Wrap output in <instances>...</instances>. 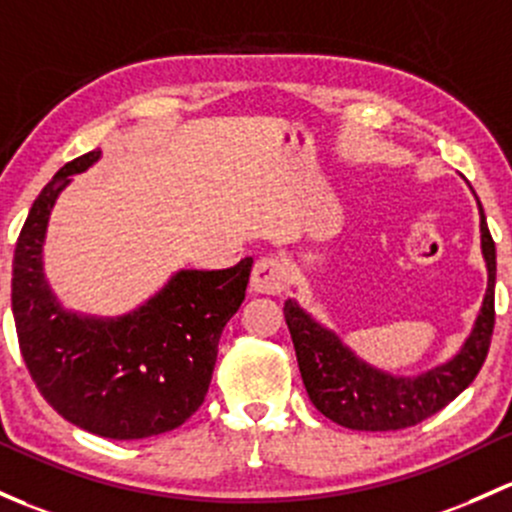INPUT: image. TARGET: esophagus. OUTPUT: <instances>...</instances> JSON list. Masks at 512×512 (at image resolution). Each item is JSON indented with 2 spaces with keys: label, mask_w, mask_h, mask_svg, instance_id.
<instances>
[{
  "label": "esophagus",
  "mask_w": 512,
  "mask_h": 512,
  "mask_svg": "<svg viewBox=\"0 0 512 512\" xmlns=\"http://www.w3.org/2000/svg\"><path fill=\"white\" fill-rule=\"evenodd\" d=\"M250 287L257 294H282L289 287V272L279 257H260L252 267Z\"/></svg>",
  "instance_id": "esophagus-1"
}]
</instances>
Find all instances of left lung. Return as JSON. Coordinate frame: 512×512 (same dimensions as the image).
I'll use <instances>...</instances> for the list:
<instances>
[{"label":"left lung","mask_w":512,"mask_h":512,"mask_svg":"<svg viewBox=\"0 0 512 512\" xmlns=\"http://www.w3.org/2000/svg\"><path fill=\"white\" fill-rule=\"evenodd\" d=\"M478 213L481 252L488 267L486 297L461 351L427 373L400 378L373 368L343 346L336 333L311 319L297 301H284V319L292 333L301 380L309 400L324 417L358 432H395L444 410L473 383L491 348L496 324V242L488 230L481 201Z\"/></svg>","instance_id":"1"}]
</instances>
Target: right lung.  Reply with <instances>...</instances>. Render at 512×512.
I'll return each mask as SVG.
<instances>
[{"label":"right lung","mask_w":512,"mask_h":512,"mask_svg":"<svg viewBox=\"0 0 512 512\" xmlns=\"http://www.w3.org/2000/svg\"><path fill=\"white\" fill-rule=\"evenodd\" d=\"M100 159L68 161L39 193L14 250L19 348L43 400L75 427L144 439L181 427L206 400L218 341L240 309L252 257L228 270H181L132 314L66 311L43 274V240L58 193Z\"/></svg>","instance_id":"obj_1"}]
</instances>
